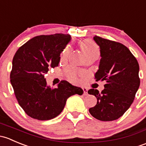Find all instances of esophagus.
Returning a JSON list of instances; mask_svg holds the SVG:
<instances>
[{"label": "esophagus", "instance_id": "1", "mask_svg": "<svg viewBox=\"0 0 146 146\" xmlns=\"http://www.w3.org/2000/svg\"><path fill=\"white\" fill-rule=\"evenodd\" d=\"M82 90H83L84 95L86 96L87 95V88H85V87H84V88H82Z\"/></svg>", "mask_w": 146, "mask_h": 146}]
</instances>
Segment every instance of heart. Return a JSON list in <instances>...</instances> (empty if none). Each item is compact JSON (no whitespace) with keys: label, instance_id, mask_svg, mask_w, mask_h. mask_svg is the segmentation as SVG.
Segmentation results:
<instances>
[{"label":"heart","instance_id":"heart-1","mask_svg":"<svg viewBox=\"0 0 146 146\" xmlns=\"http://www.w3.org/2000/svg\"><path fill=\"white\" fill-rule=\"evenodd\" d=\"M81 48H82V52L85 57L88 56H98L100 55V48L96 44V42L91 39H86L84 40L80 44ZM72 51V46L71 45H67L64 50H63L61 58L62 59H64L68 55H70ZM67 77L69 78L70 81L72 82L77 83L80 81L81 78H83L85 75V74L83 72H76L72 69H68L67 70Z\"/></svg>","mask_w":146,"mask_h":146}]
</instances>
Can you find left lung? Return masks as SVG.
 I'll return each instance as SVG.
<instances>
[{
    "label": "left lung",
    "instance_id": "obj_1",
    "mask_svg": "<svg viewBox=\"0 0 146 146\" xmlns=\"http://www.w3.org/2000/svg\"><path fill=\"white\" fill-rule=\"evenodd\" d=\"M94 39L100 46L101 56L95 79L107 83L101 92L94 88L88 90V94L97 98L96 106L88 110L97 119L113 121L122 116L133 102L140 86L139 65L122 43L98 36Z\"/></svg>",
    "mask_w": 146,
    "mask_h": 146
}]
</instances>
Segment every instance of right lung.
<instances>
[{
    "mask_svg": "<svg viewBox=\"0 0 146 146\" xmlns=\"http://www.w3.org/2000/svg\"><path fill=\"white\" fill-rule=\"evenodd\" d=\"M70 40L69 34L62 33L37 36L15 54L10 83L19 105L31 118H55L63 110L69 97L83 94L82 88L64 80L57 88H50L44 77L49 69L58 67L61 52Z\"/></svg>",
    "mask_w": 146,
    "mask_h": 146,
    "instance_id": "add662e5",
    "label": "right lung"
}]
</instances>
